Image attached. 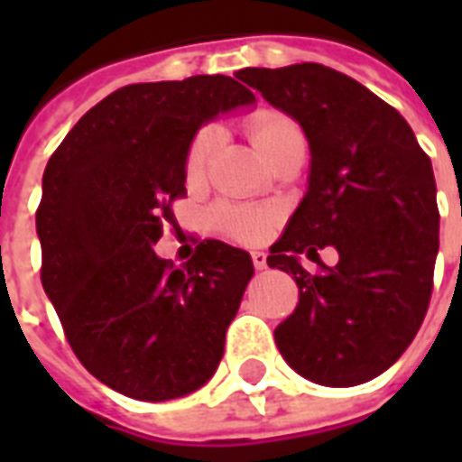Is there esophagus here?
<instances>
[{
    "label": "esophagus",
    "instance_id": "34e87169",
    "mask_svg": "<svg viewBox=\"0 0 462 462\" xmlns=\"http://www.w3.org/2000/svg\"><path fill=\"white\" fill-rule=\"evenodd\" d=\"M252 261H254V268H256V271H263V268L268 266L266 254L263 252H252Z\"/></svg>",
    "mask_w": 462,
    "mask_h": 462
}]
</instances>
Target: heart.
<instances>
[{"label":"heart","instance_id":"b5f03b06","mask_svg":"<svg viewBox=\"0 0 462 462\" xmlns=\"http://www.w3.org/2000/svg\"><path fill=\"white\" fill-rule=\"evenodd\" d=\"M246 132H249V139L256 146V151L268 162L285 146L295 143V141H304L302 129L295 119L281 110H271V107L254 112L252 117L246 119ZM217 146H220V129L217 126H203L201 132L191 139L187 158H184V172H187L189 181H201L206 177ZM210 216H213L217 230L227 237L239 239V242H256L268 230V213H263V210L217 203Z\"/></svg>","mask_w":462,"mask_h":462}]
</instances>
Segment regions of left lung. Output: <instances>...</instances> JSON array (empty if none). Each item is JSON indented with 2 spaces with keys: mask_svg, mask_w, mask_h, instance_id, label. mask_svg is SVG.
<instances>
[{
  "mask_svg": "<svg viewBox=\"0 0 462 462\" xmlns=\"http://www.w3.org/2000/svg\"><path fill=\"white\" fill-rule=\"evenodd\" d=\"M237 79L297 119L311 151L307 194L268 256L300 288L275 345L321 386L372 381L408 350L430 307L439 252L430 155L401 112L336 69L249 67ZM323 245L338 252L336 267L318 259ZM300 253L319 271L307 272Z\"/></svg>",
  "mask_w": 462,
  "mask_h": 462,
  "instance_id": "8db88e82",
  "label": "left lung"
}]
</instances>
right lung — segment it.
<instances>
[{
    "instance_id": "1",
    "label": "right lung",
    "mask_w": 462,
    "mask_h": 462,
    "mask_svg": "<svg viewBox=\"0 0 462 462\" xmlns=\"http://www.w3.org/2000/svg\"><path fill=\"white\" fill-rule=\"evenodd\" d=\"M256 97L230 76L132 83L83 115L42 174L40 281L71 350L136 401H172L216 374L252 256L206 239L181 268L153 245L187 196L203 122Z\"/></svg>"
}]
</instances>
